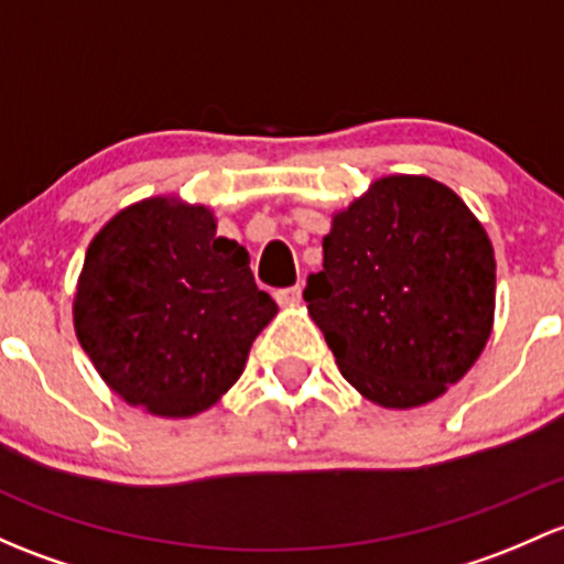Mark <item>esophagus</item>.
<instances>
[{
  "label": "esophagus",
  "instance_id": "34e87169",
  "mask_svg": "<svg viewBox=\"0 0 564 564\" xmlns=\"http://www.w3.org/2000/svg\"><path fill=\"white\" fill-rule=\"evenodd\" d=\"M275 300L281 302V305H297V302L302 300V286L297 283V286L278 289V292H275Z\"/></svg>",
  "mask_w": 564,
  "mask_h": 564
}]
</instances>
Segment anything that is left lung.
<instances>
[{"label": "left lung", "mask_w": 564, "mask_h": 564, "mask_svg": "<svg viewBox=\"0 0 564 564\" xmlns=\"http://www.w3.org/2000/svg\"><path fill=\"white\" fill-rule=\"evenodd\" d=\"M311 318L343 378L383 408H416L481 357L495 318V251L467 205L424 175H389L337 213Z\"/></svg>", "instance_id": "obj_1"}]
</instances>
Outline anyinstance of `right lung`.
I'll list each match as a JSON object with an SVG mask.
<instances>
[{
	"instance_id": "right-lung-1",
	"label": "right lung",
	"mask_w": 564,
	"mask_h": 564,
	"mask_svg": "<svg viewBox=\"0 0 564 564\" xmlns=\"http://www.w3.org/2000/svg\"><path fill=\"white\" fill-rule=\"evenodd\" d=\"M278 305L203 205L142 199L91 240L75 332L105 383L156 416L207 411Z\"/></svg>"
}]
</instances>
